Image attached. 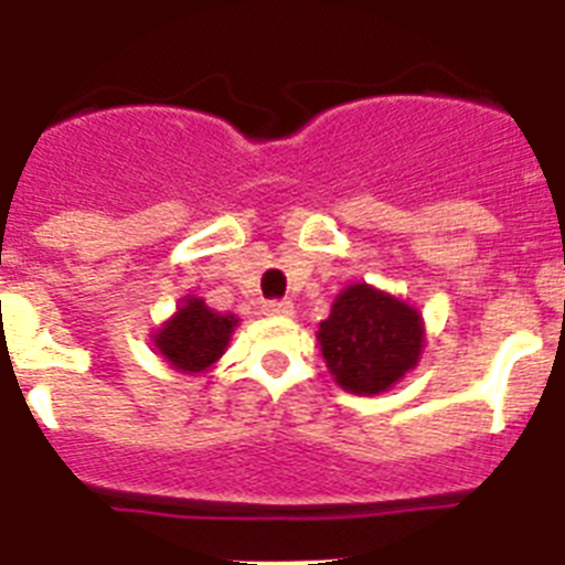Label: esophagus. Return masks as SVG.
Listing matches in <instances>:
<instances>
[{
    "label": "esophagus",
    "mask_w": 565,
    "mask_h": 565,
    "mask_svg": "<svg viewBox=\"0 0 565 565\" xmlns=\"http://www.w3.org/2000/svg\"><path fill=\"white\" fill-rule=\"evenodd\" d=\"M263 313L266 317H291L294 302H288V299H268V302H263Z\"/></svg>",
    "instance_id": "esophagus-1"
}]
</instances>
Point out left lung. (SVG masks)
I'll return each mask as SVG.
<instances>
[{"label":"left lung","instance_id":"1","mask_svg":"<svg viewBox=\"0 0 565 565\" xmlns=\"http://www.w3.org/2000/svg\"><path fill=\"white\" fill-rule=\"evenodd\" d=\"M317 339L339 387L373 396L391 391L416 367L424 351V322L404 299L356 282L333 299Z\"/></svg>","mask_w":565,"mask_h":565}]
</instances>
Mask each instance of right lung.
<instances>
[{
  "label": "right lung",
  "instance_id": "obj_1",
  "mask_svg": "<svg viewBox=\"0 0 565 565\" xmlns=\"http://www.w3.org/2000/svg\"><path fill=\"white\" fill-rule=\"evenodd\" d=\"M237 317L234 313H217L198 297L181 299V308L167 319L152 342L154 351L161 353L174 371L203 373L209 371L223 351L228 348Z\"/></svg>",
  "mask_w": 565,
  "mask_h": 565
}]
</instances>
